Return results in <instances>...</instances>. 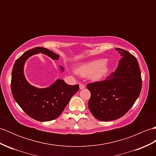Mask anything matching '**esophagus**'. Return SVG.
Listing matches in <instances>:
<instances>
[{
	"mask_svg": "<svg viewBox=\"0 0 156 156\" xmlns=\"http://www.w3.org/2000/svg\"><path fill=\"white\" fill-rule=\"evenodd\" d=\"M79 87H80V89H84L85 88V85L80 83V85H79Z\"/></svg>",
	"mask_w": 156,
	"mask_h": 156,
	"instance_id": "esophagus-1",
	"label": "esophagus"
}]
</instances>
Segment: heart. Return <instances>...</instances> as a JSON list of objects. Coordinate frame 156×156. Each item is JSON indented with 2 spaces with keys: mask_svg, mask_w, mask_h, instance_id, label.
I'll return each instance as SVG.
<instances>
[{
  "mask_svg": "<svg viewBox=\"0 0 156 156\" xmlns=\"http://www.w3.org/2000/svg\"><path fill=\"white\" fill-rule=\"evenodd\" d=\"M106 59H98L86 62L79 66L76 72L83 76L90 75L93 80H99L104 78L109 71Z\"/></svg>",
  "mask_w": 156,
  "mask_h": 156,
  "instance_id": "heart-1",
  "label": "heart"
}]
</instances>
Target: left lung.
<instances>
[{
  "instance_id": "8db88e82",
  "label": "left lung",
  "mask_w": 156,
  "mask_h": 156,
  "mask_svg": "<svg viewBox=\"0 0 156 156\" xmlns=\"http://www.w3.org/2000/svg\"><path fill=\"white\" fill-rule=\"evenodd\" d=\"M122 56L115 72L105 80L88 84L91 93L88 108L99 121H110L122 117L131 108L140 94L141 71L134 55L115 48Z\"/></svg>"
}]
</instances>
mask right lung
I'll return each instance as SVG.
<instances>
[{"instance_id": "add662e5", "label": "right lung", "mask_w": 156, "mask_h": 156, "mask_svg": "<svg viewBox=\"0 0 156 156\" xmlns=\"http://www.w3.org/2000/svg\"><path fill=\"white\" fill-rule=\"evenodd\" d=\"M39 53L55 60L59 58V55L41 47L25 52L13 66L11 91L15 101L28 116L39 121H49L61 115L72 96L79 90V85H68L61 79L45 88L29 84L24 74L25 63L31 55ZM60 68L62 72L64 70L62 66Z\"/></svg>"}]
</instances>
